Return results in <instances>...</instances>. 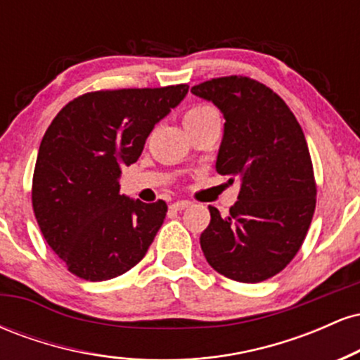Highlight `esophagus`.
Instances as JSON below:
<instances>
[{
	"label": "esophagus",
	"mask_w": 360,
	"mask_h": 360,
	"mask_svg": "<svg viewBox=\"0 0 360 360\" xmlns=\"http://www.w3.org/2000/svg\"><path fill=\"white\" fill-rule=\"evenodd\" d=\"M188 206H191V201H186V200H181V201H176V203L171 205L172 210H176V212H181V210H186Z\"/></svg>",
	"instance_id": "1"
}]
</instances>
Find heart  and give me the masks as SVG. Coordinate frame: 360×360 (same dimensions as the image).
I'll list each match as a JSON object with an SVG mask.
<instances>
[{"label":"heart","instance_id":"heart-1","mask_svg":"<svg viewBox=\"0 0 360 360\" xmlns=\"http://www.w3.org/2000/svg\"><path fill=\"white\" fill-rule=\"evenodd\" d=\"M212 113H217V110H214L213 106H210V105L193 106V108H189L188 111H186L184 125H188V123H191V122H196V120L208 117V115H212Z\"/></svg>","mask_w":360,"mask_h":360}]
</instances>
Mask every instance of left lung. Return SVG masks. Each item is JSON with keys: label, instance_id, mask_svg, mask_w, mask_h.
I'll return each instance as SVG.
<instances>
[{"label": "left lung", "instance_id": "obj_1", "mask_svg": "<svg viewBox=\"0 0 360 360\" xmlns=\"http://www.w3.org/2000/svg\"><path fill=\"white\" fill-rule=\"evenodd\" d=\"M191 93L223 113L217 171L240 179L229 217L208 206L212 220L200 237L205 257L238 283L269 279L300 250L315 213L316 184L303 130L286 103L250 77H217Z\"/></svg>", "mask_w": 360, "mask_h": 360}]
</instances>
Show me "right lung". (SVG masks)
Here are the masks:
<instances>
[{
  "mask_svg": "<svg viewBox=\"0 0 360 360\" xmlns=\"http://www.w3.org/2000/svg\"><path fill=\"white\" fill-rule=\"evenodd\" d=\"M188 84L86 93L45 131L32 205L49 247L86 281L137 266L162 226L167 205L120 194L122 166L137 162L146 140L188 94Z\"/></svg>",
  "mask_w": 360,
  "mask_h": 360,
  "instance_id": "obj_1",
  "label": "right lung"
}]
</instances>
